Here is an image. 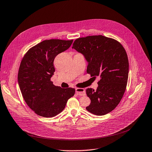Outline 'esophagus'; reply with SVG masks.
<instances>
[{"label": "esophagus", "mask_w": 152, "mask_h": 152, "mask_svg": "<svg viewBox=\"0 0 152 152\" xmlns=\"http://www.w3.org/2000/svg\"><path fill=\"white\" fill-rule=\"evenodd\" d=\"M75 92L79 96H85L86 94L85 91L83 88H76Z\"/></svg>", "instance_id": "1"}]
</instances>
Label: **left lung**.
<instances>
[{
	"label": "left lung",
	"instance_id": "left-lung-1",
	"mask_svg": "<svg viewBox=\"0 0 152 152\" xmlns=\"http://www.w3.org/2000/svg\"><path fill=\"white\" fill-rule=\"evenodd\" d=\"M72 48L85 57L87 73L100 77L96 91L86 89L91 99L86 109L97 115L109 113L118 105L127 84L129 63L124 47L114 39L96 35L77 39Z\"/></svg>",
	"mask_w": 152,
	"mask_h": 152
}]
</instances>
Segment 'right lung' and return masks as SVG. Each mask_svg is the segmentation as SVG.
Instances as JSON below:
<instances>
[{
  "mask_svg": "<svg viewBox=\"0 0 152 152\" xmlns=\"http://www.w3.org/2000/svg\"><path fill=\"white\" fill-rule=\"evenodd\" d=\"M73 40H45L31 48L25 55L19 69L18 80L23 98L38 115L52 118L65 108L75 89L61 88L50 81L55 68L53 61L67 50Z\"/></svg>",
  "mask_w": 152,
  "mask_h": 152,
  "instance_id": "add662e5",
  "label": "right lung"
}]
</instances>
